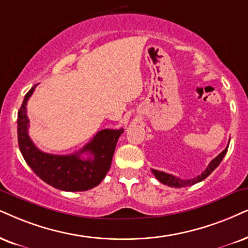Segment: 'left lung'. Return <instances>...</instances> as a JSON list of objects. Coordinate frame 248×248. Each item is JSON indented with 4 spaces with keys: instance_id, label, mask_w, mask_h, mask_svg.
Returning <instances> with one entry per match:
<instances>
[{
    "instance_id": "8db88e82",
    "label": "left lung",
    "mask_w": 248,
    "mask_h": 248,
    "mask_svg": "<svg viewBox=\"0 0 248 248\" xmlns=\"http://www.w3.org/2000/svg\"><path fill=\"white\" fill-rule=\"evenodd\" d=\"M228 147H229V145L225 147V149L220 153V155H218L217 156H216V158H214L211 162H209V165L207 166V168H206L202 174L198 175V176H197V177L190 178V180H182V178H178L176 176H174V175L164 173V171L155 170V169H151V170H152L153 175H155V176L158 178L159 182H161V183H164V184H166V186H171V187H183V186H193V184L198 183V182L203 181L206 177L208 176L209 174L213 173V170H214V169L217 167L218 165L221 164L222 159L224 158L225 153H227V151H228Z\"/></svg>"
}]
</instances>
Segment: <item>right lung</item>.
Wrapping results in <instances>:
<instances>
[{
    "label": "right lung",
    "mask_w": 248,
    "mask_h": 248,
    "mask_svg": "<svg viewBox=\"0 0 248 248\" xmlns=\"http://www.w3.org/2000/svg\"><path fill=\"white\" fill-rule=\"evenodd\" d=\"M34 86L25 95L18 111V144L25 161L43 182L62 191H87L104 180L111 167L117 142L124 129H103L86 144L80 151L67 155H50L37 149L28 136L30 120L26 105L32 96ZM89 153L90 158L82 159L80 155Z\"/></svg>",
    "instance_id": "obj_1"
}]
</instances>
